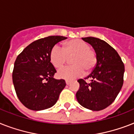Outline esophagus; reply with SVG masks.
I'll use <instances>...</instances> for the list:
<instances>
[{"mask_svg": "<svg viewBox=\"0 0 134 134\" xmlns=\"http://www.w3.org/2000/svg\"><path fill=\"white\" fill-rule=\"evenodd\" d=\"M65 82L67 85H69L71 83V81L70 80H65Z\"/></svg>", "mask_w": 134, "mask_h": 134, "instance_id": "1", "label": "esophagus"}]
</instances>
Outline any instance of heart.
I'll use <instances>...</instances> for the list:
<instances>
[{
    "mask_svg": "<svg viewBox=\"0 0 134 134\" xmlns=\"http://www.w3.org/2000/svg\"><path fill=\"white\" fill-rule=\"evenodd\" d=\"M71 58V66L64 67L58 71V76L66 80H72L81 76L84 72L89 74L93 70L97 64L98 58L96 52L90 48L85 41L72 39L65 41L63 48L54 45L50 51L49 59L54 67L60 69L66 63L68 58Z\"/></svg>",
    "mask_w": 134,
    "mask_h": 134,
    "instance_id": "1",
    "label": "heart"
}]
</instances>
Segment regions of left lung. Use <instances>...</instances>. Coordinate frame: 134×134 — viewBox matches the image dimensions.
I'll use <instances>...</instances> for the list:
<instances>
[{
  "label": "left lung",
  "mask_w": 134,
  "mask_h": 134,
  "mask_svg": "<svg viewBox=\"0 0 134 134\" xmlns=\"http://www.w3.org/2000/svg\"><path fill=\"white\" fill-rule=\"evenodd\" d=\"M97 54L98 61L92 73L79 79L76 96L80 105L92 111L103 110L115 100L123 85L125 65L118 52L105 41L94 37L82 38ZM90 79V82H86Z\"/></svg>",
  "instance_id": "left-lung-1"
}]
</instances>
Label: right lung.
<instances>
[{"label": "right lung", "mask_w": 134, "mask_h": 134, "mask_svg": "<svg viewBox=\"0 0 134 134\" xmlns=\"http://www.w3.org/2000/svg\"><path fill=\"white\" fill-rule=\"evenodd\" d=\"M67 37L51 36L34 41L16 58L12 73L14 89L19 100L27 108L40 111L54 106L65 80L54 79L56 72L50 62L51 49Z\"/></svg>", "instance_id": "right-lung-1"}]
</instances>
